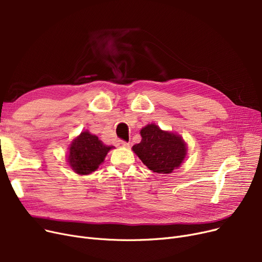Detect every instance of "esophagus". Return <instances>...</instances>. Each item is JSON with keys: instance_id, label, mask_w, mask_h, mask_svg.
Masks as SVG:
<instances>
[{"instance_id": "obj_1", "label": "esophagus", "mask_w": 262, "mask_h": 262, "mask_svg": "<svg viewBox=\"0 0 262 262\" xmlns=\"http://www.w3.org/2000/svg\"><path fill=\"white\" fill-rule=\"evenodd\" d=\"M118 145H120V146H125V147H128V146H129V143H128V142H126V141L119 140V141H118Z\"/></svg>"}]
</instances>
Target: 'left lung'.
Returning <instances> with one entry per match:
<instances>
[{
    "mask_svg": "<svg viewBox=\"0 0 262 262\" xmlns=\"http://www.w3.org/2000/svg\"><path fill=\"white\" fill-rule=\"evenodd\" d=\"M140 134L141 142L133 150L150 171L169 174L181 166L187 146L180 135L162 130L156 124H147Z\"/></svg>",
    "mask_w": 262,
    "mask_h": 262,
    "instance_id": "left-lung-1",
    "label": "left lung"
}]
</instances>
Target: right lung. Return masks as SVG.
I'll return each mask as SVG.
<instances>
[{
	"label": "right lung",
	"instance_id": "right-lung-1",
	"mask_svg": "<svg viewBox=\"0 0 262 262\" xmlns=\"http://www.w3.org/2000/svg\"><path fill=\"white\" fill-rule=\"evenodd\" d=\"M114 147L105 145L99 137L88 130L82 132L69 147L68 162L75 173L88 175L99 168L107 153Z\"/></svg>",
	"mask_w": 262,
	"mask_h": 262
}]
</instances>
